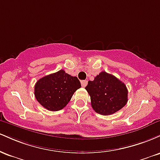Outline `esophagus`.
Segmentation results:
<instances>
[{
    "instance_id": "1",
    "label": "esophagus",
    "mask_w": 160,
    "mask_h": 160,
    "mask_svg": "<svg viewBox=\"0 0 160 160\" xmlns=\"http://www.w3.org/2000/svg\"><path fill=\"white\" fill-rule=\"evenodd\" d=\"M81 86L82 87H86V86L87 85V80H81Z\"/></svg>"
}]
</instances>
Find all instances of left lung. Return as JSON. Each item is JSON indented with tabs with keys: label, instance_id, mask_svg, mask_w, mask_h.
<instances>
[{
	"label": "left lung",
	"instance_id": "left-lung-1",
	"mask_svg": "<svg viewBox=\"0 0 160 160\" xmlns=\"http://www.w3.org/2000/svg\"><path fill=\"white\" fill-rule=\"evenodd\" d=\"M85 89L90 95L91 104L96 113L104 116L120 111L128 102V90L124 82L113 75L102 71Z\"/></svg>",
	"mask_w": 160,
	"mask_h": 160
}]
</instances>
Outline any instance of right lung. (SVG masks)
Segmentation results:
<instances>
[{
    "mask_svg": "<svg viewBox=\"0 0 160 160\" xmlns=\"http://www.w3.org/2000/svg\"><path fill=\"white\" fill-rule=\"evenodd\" d=\"M80 87L81 84L77 77L60 70L40 78L34 86V95L46 109L57 111L67 105L73 94Z\"/></svg>",
    "mask_w": 160,
    "mask_h": 160,
    "instance_id": "add662e5",
    "label": "right lung"
}]
</instances>
